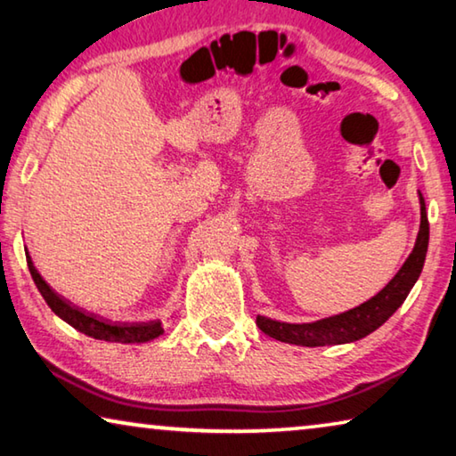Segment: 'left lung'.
Wrapping results in <instances>:
<instances>
[{
    "label": "left lung",
    "instance_id": "left-lung-1",
    "mask_svg": "<svg viewBox=\"0 0 456 456\" xmlns=\"http://www.w3.org/2000/svg\"><path fill=\"white\" fill-rule=\"evenodd\" d=\"M427 249L428 217L427 205H424V199L420 195V231L419 237H416L414 249L382 291H378L374 297H370L368 302L360 304L354 310L331 315V318H323L312 323H288L265 318V315H257V326L269 338H275L285 344L307 346V348L356 342V339L366 338L374 330L380 328L403 305L412 285L420 277L424 259H427Z\"/></svg>",
    "mask_w": 456,
    "mask_h": 456
}]
</instances>
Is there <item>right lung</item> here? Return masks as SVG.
<instances>
[{
    "instance_id": "right-lung-1",
    "label": "right lung",
    "mask_w": 456,
    "mask_h": 456,
    "mask_svg": "<svg viewBox=\"0 0 456 456\" xmlns=\"http://www.w3.org/2000/svg\"><path fill=\"white\" fill-rule=\"evenodd\" d=\"M28 267L29 273H32V280L36 283V288L40 289L42 297L45 299V304L50 305V310L58 315V318L64 320L66 323H70L72 328H76L82 334H86L94 339H104V342H120V344H141V342H151V339L159 338L163 334V323L159 320L157 322H142V323H117L110 320L100 318L96 314H90L82 307L74 305L72 302H68L61 296H58L48 283H45L44 277L37 273V269L34 267L32 259L28 256Z\"/></svg>"
}]
</instances>
